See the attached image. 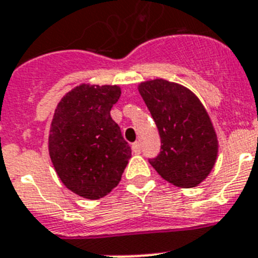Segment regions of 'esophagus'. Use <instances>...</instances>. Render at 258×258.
I'll return each mask as SVG.
<instances>
[{"label": "esophagus", "instance_id": "1", "mask_svg": "<svg viewBox=\"0 0 258 258\" xmlns=\"http://www.w3.org/2000/svg\"><path fill=\"white\" fill-rule=\"evenodd\" d=\"M132 152L136 154H139L140 152H142V148H140V143L139 142H135L134 144H132Z\"/></svg>", "mask_w": 258, "mask_h": 258}]
</instances>
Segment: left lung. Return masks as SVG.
I'll return each instance as SVG.
<instances>
[{
    "label": "left lung",
    "instance_id": "left-lung-1",
    "mask_svg": "<svg viewBox=\"0 0 258 258\" xmlns=\"http://www.w3.org/2000/svg\"><path fill=\"white\" fill-rule=\"evenodd\" d=\"M139 92L160 132L161 152L149 163L165 180L182 188L200 184L218 153L217 135L205 107L185 87L149 80Z\"/></svg>",
    "mask_w": 258,
    "mask_h": 258
}]
</instances>
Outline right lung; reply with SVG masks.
Wrapping results in <instances>:
<instances>
[{
    "label": "right lung",
    "instance_id": "obj_1",
    "mask_svg": "<svg viewBox=\"0 0 258 258\" xmlns=\"http://www.w3.org/2000/svg\"><path fill=\"white\" fill-rule=\"evenodd\" d=\"M118 86L76 87L62 98L51 120L49 154L58 176L70 191L97 200L120 182L131 158L110 110Z\"/></svg>",
    "mask_w": 258,
    "mask_h": 258
}]
</instances>
